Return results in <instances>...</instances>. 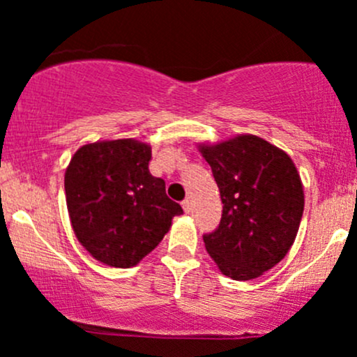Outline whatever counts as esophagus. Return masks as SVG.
Listing matches in <instances>:
<instances>
[{
    "instance_id": "esophagus-1",
    "label": "esophagus",
    "mask_w": 357,
    "mask_h": 357,
    "mask_svg": "<svg viewBox=\"0 0 357 357\" xmlns=\"http://www.w3.org/2000/svg\"><path fill=\"white\" fill-rule=\"evenodd\" d=\"M181 206H183L184 213H190L191 211V202H190V199H184V202L181 203Z\"/></svg>"
}]
</instances>
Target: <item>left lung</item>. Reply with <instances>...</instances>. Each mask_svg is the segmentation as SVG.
<instances>
[{"mask_svg": "<svg viewBox=\"0 0 357 357\" xmlns=\"http://www.w3.org/2000/svg\"><path fill=\"white\" fill-rule=\"evenodd\" d=\"M220 188L218 228L204 233L206 252L233 280H252L275 267L296 240L304 190L284 151L257 136L202 146Z\"/></svg>", "mask_w": 357, "mask_h": 357, "instance_id": "8db88e82", "label": "left lung"}]
</instances>
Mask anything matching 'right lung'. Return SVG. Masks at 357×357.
I'll return each instance as SVG.
<instances>
[{"label":"right lung","instance_id":"right-lung-1","mask_svg":"<svg viewBox=\"0 0 357 357\" xmlns=\"http://www.w3.org/2000/svg\"><path fill=\"white\" fill-rule=\"evenodd\" d=\"M151 147L134 139L93 142L73 154L65 195L73 231L96 260L129 268L158 247L183 208L149 173Z\"/></svg>","mask_w":357,"mask_h":357}]
</instances>
